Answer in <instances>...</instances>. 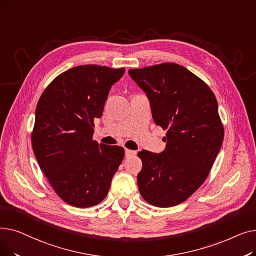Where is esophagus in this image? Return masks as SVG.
Instances as JSON below:
<instances>
[{
  "mask_svg": "<svg viewBox=\"0 0 256 256\" xmlns=\"http://www.w3.org/2000/svg\"><path fill=\"white\" fill-rule=\"evenodd\" d=\"M134 154H136V152L126 148V158H128V156H134Z\"/></svg>",
  "mask_w": 256,
  "mask_h": 256,
  "instance_id": "34e87169",
  "label": "esophagus"
}]
</instances>
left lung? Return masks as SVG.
Instances as JSON below:
<instances>
[{"label": "left lung", "instance_id": "left-lung-1", "mask_svg": "<svg viewBox=\"0 0 256 256\" xmlns=\"http://www.w3.org/2000/svg\"><path fill=\"white\" fill-rule=\"evenodd\" d=\"M128 74L146 93L156 124L167 130L164 152H138L140 194L154 206H178L204 182L220 152L224 130L217 100L202 80L176 63Z\"/></svg>", "mask_w": 256, "mask_h": 256}]
</instances>
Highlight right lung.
Wrapping results in <instances>:
<instances>
[{
	"mask_svg": "<svg viewBox=\"0 0 256 256\" xmlns=\"http://www.w3.org/2000/svg\"><path fill=\"white\" fill-rule=\"evenodd\" d=\"M126 68L80 65L59 74L40 96L32 147L40 169L58 196L76 208L104 199L124 156L117 145L92 139L112 85Z\"/></svg>",
	"mask_w": 256,
	"mask_h": 256,
	"instance_id": "right-lung-1",
	"label": "right lung"
}]
</instances>
